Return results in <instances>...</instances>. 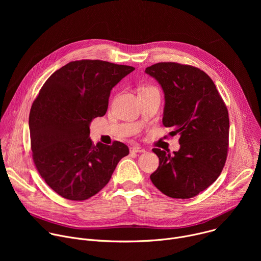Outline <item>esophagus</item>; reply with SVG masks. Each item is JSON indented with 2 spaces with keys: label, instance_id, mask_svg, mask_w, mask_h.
Returning <instances> with one entry per match:
<instances>
[{
  "label": "esophagus",
  "instance_id": "1",
  "mask_svg": "<svg viewBox=\"0 0 261 261\" xmlns=\"http://www.w3.org/2000/svg\"><path fill=\"white\" fill-rule=\"evenodd\" d=\"M130 152L131 153H144L145 150H144V148H142L141 146H139V145H134V146H132L130 148Z\"/></svg>",
  "mask_w": 261,
  "mask_h": 261
}]
</instances>
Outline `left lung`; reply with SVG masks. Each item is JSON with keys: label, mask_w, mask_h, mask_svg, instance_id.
I'll return each instance as SVG.
<instances>
[{"label": "left lung", "mask_w": 261, "mask_h": 261, "mask_svg": "<svg viewBox=\"0 0 261 261\" xmlns=\"http://www.w3.org/2000/svg\"><path fill=\"white\" fill-rule=\"evenodd\" d=\"M165 95L163 125L179 135L180 148L170 155L153 148L159 167L151 180L163 194L188 199L218 178L228 152L229 118L214 82L197 67L162 62L145 69Z\"/></svg>", "instance_id": "8db88e82"}]
</instances>
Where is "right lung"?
<instances>
[{
  "instance_id": "right-lung-1",
  "label": "right lung",
  "mask_w": 261,
  "mask_h": 261,
  "mask_svg": "<svg viewBox=\"0 0 261 261\" xmlns=\"http://www.w3.org/2000/svg\"><path fill=\"white\" fill-rule=\"evenodd\" d=\"M134 69L73 61L53 73L34 100L29 117L33 161L60 196L76 201L94 196L129 154L123 142L95 145L89 135L91 122L106 114L111 89Z\"/></svg>"
}]
</instances>
